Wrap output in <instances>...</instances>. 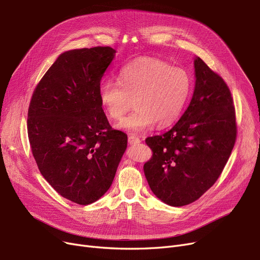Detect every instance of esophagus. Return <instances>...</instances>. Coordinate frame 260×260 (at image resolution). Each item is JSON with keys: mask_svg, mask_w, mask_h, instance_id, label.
I'll return each instance as SVG.
<instances>
[{"mask_svg": "<svg viewBox=\"0 0 260 260\" xmlns=\"http://www.w3.org/2000/svg\"><path fill=\"white\" fill-rule=\"evenodd\" d=\"M140 138L139 137H136V136H133V135H131V136H128V143L129 144H136V143H140Z\"/></svg>", "mask_w": 260, "mask_h": 260, "instance_id": "obj_1", "label": "esophagus"}]
</instances>
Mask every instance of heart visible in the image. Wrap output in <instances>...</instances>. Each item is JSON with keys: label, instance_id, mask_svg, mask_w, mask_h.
<instances>
[{"label": "heart", "instance_id": "b5f03b06", "mask_svg": "<svg viewBox=\"0 0 260 260\" xmlns=\"http://www.w3.org/2000/svg\"><path fill=\"white\" fill-rule=\"evenodd\" d=\"M192 81L180 67L153 57H143L123 67L118 83L104 80L99 100L107 116L121 120L134 99L135 109L118 126L132 133L170 126L179 118L190 96Z\"/></svg>", "mask_w": 260, "mask_h": 260}]
</instances>
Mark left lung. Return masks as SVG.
I'll return each mask as SVG.
<instances>
[{
    "label": "left lung",
    "instance_id": "obj_1",
    "mask_svg": "<svg viewBox=\"0 0 260 260\" xmlns=\"http://www.w3.org/2000/svg\"><path fill=\"white\" fill-rule=\"evenodd\" d=\"M196 87L191 102L175 125L148 137L153 152L143 166L154 194L166 204L185 206L213 186L237 138L234 100L223 78L194 60Z\"/></svg>",
    "mask_w": 260,
    "mask_h": 260
}]
</instances>
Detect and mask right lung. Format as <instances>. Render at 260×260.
I'll use <instances>...</instances> for the list:
<instances>
[{"instance_id":"right-lung-1","label":"right lung","mask_w":260,"mask_h":260,"mask_svg":"<svg viewBox=\"0 0 260 260\" xmlns=\"http://www.w3.org/2000/svg\"><path fill=\"white\" fill-rule=\"evenodd\" d=\"M110 47L62 53L34 90L27 134L42 176L64 199L88 205L112 184L127 135L114 129L99 100L114 59Z\"/></svg>"}]
</instances>
